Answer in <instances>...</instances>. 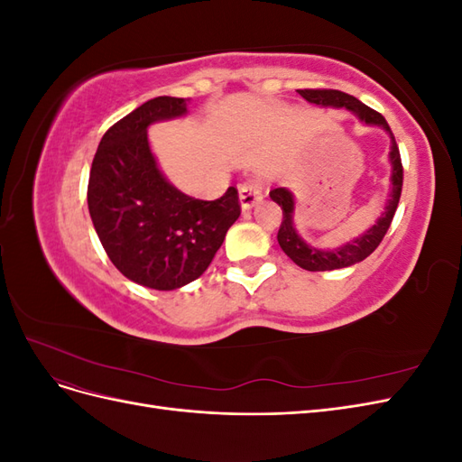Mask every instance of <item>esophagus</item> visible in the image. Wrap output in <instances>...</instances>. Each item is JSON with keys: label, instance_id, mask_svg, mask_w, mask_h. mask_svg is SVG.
<instances>
[{"label": "esophagus", "instance_id": "esophagus-1", "mask_svg": "<svg viewBox=\"0 0 462 462\" xmlns=\"http://www.w3.org/2000/svg\"><path fill=\"white\" fill-rule=\"evenodd\" d=\"M239 200L243 209H250L262 202V187L258 180H246L245 185L239 187Z\"/></svg>", "mask_w": 462, "mask_h": 462}]
</instances>
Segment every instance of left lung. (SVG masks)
<instances>
[{"label":"left lung","instance_id":"8db88e82","mask_svg":"<svg viewBox=\"0 0 462 462\" xmlns=\"http://www.w3.org/2000/svg\"><path fill=\"white\" fill-rule=\"evenodd\" d=\"M299 94L306 102L316 104L319 107L345 109L348 114H353L360 123L370 125V127L383 129L391 138L389 143V163H391L389 189L391 190H389L387 204L383 208V214L377 217L374 226H370L365 233H360L353 241H348L337 248H318L306 243L295 227V194H292L287 187H277L270 190L272 200L282 206L283 209V221L277 233V243L292 262L300 265L302 270H309V272H329V270L348 268V265H355L374 253L377 245H380L385 236L391 226V219L395 216V209L401 199V189H402V165H401L399 148L395 143V136L391 133L383 116L370 109L360 100H356L355 96H348L339 90H299Z\"/></svg>","mask_w":462,"mask_h":462}]
</instances>
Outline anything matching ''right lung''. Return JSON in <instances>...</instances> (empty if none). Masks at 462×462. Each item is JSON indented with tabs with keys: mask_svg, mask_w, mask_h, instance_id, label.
<instances>
[{
	"mask_svg": "<svg viewBox=\"0 0 462 462\" xmlns=\"http://www.w3.org/2000/svg\"><path fill=\"white\" fill-rule=\"evenodd\" d=\"M185 116V97L160 96L136 107L102 136L88 179V212L109 260L156 291L199 279L241 216L235 187L217 200H197L162 173L148 127Z\"/></svg>",
	"mask_w": 462,
	"mask_h": 462,
	"instance_id": "add662e5",
	"label": "right lung"
}]
</instances>
